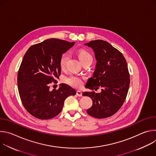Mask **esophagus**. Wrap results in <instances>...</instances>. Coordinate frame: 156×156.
Here are the masks:
<instances>
[{"label":"esophagus","instance_id":"1","mask_svg":"<svg viewBox=\"0 0 156 156\" xmlns=\"http://www.w3.org/2000/svg\"><path fill=\"white\" fill-rule=\"evenodd\" d=\"M76 95H77L78 96H79V97L81 96H82V93H81V91H76Z\"/></svg>","mask_w":156,"mask_h":156}]
</instances>
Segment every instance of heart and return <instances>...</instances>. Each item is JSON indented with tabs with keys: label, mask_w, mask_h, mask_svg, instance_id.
Returning <instances> with one entry per match:
<instances>
[{
	"label": "heart",
	"mask_w": 156,
	"mask_h": 156,
	"mask_svg": "<svg viewBox=\"0 0 156 156\" xmlns=\"http://www.w3.org/2000/svg\"><path fill=\"white\" fill-rule=\"evenodd\" d=\"M78 57L80 62L83 63L84 62L88 60H92V57L90 55V53H88L87 51L81 50L79 51L78 54ZM69 58V54L68 53H64L63 54L59 60V66L60 68L62 70H64L66 68V63ZM65 83H66L67 84L76 88H80L81 87L83 84L84 79L83 77L75 75H70V76H67L65 78L64 80Z\"/></svg>",
	"instance_id": "obj_1"
}]
</instances>
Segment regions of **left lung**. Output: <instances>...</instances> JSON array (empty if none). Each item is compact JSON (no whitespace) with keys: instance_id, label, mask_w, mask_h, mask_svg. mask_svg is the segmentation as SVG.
I'll list each match as a JSON object with an SVG mask.
<instances>
[{"instance_id":"left-lung-1","label":"left lung","mask_w":156,"mask_h":156,"mask_svg":"<svg viewBox=\"0 0 156 156\" xmlns=\"http://www.w3.org/2000/svg\"><path fill=\"white\" fill-rule=\"evenodd\" d=\"M84 45L93 49L97 60L93 76L86 87L92 90L102 88L100 93H83L93 101L87 113L97 119L107 118L115 114L126 99L130 83L127 63L123 55L105 41H91Z\"/></svg>"}]
</instances>
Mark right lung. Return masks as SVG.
I'll return each instance as SVG.
<instances>
[{"label":"right lung","mask_w":156,"mask_h":156,"mask_svg":"<svg viewBox=\"0 0 156 156\" xmlns=\"http://www.w3.org/2000/svg\"><path fill=\"white\" fill-rule=\"evenodd\" d=\"M74 44L75 42L49 39L34 44L25 53L18 72V89L24 107L34 117L54 118L62 111L65 99L76 94L74 89L66 84H61L58 90H49L60 75L61 55Z\"/></svg>","instance_id":"1"}]
</instances>
